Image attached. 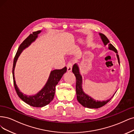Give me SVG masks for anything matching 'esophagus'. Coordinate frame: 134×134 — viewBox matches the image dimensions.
Returning <instances> with one entry per match:
<instances>
[{
    "label": "esophagus",
    "mask_w": 134,
    "mask_h": 134,
    "mask_svg": "<svg viewBox=\"0 0 134 134\" xmlns=\"http://www.w3.org/2000/svg\"><path fill=\"white\" fill-rule=\"evenodd\" d=\"M67 69L68 72H71L72 69V64L71 62H68L67 65Z\"/></svg>",
    "instance_id": "obj_1"
}]
</instances>
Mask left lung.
Returning a JSON list of instances; mask_svg holds the SVG:
<instances>
[{"mask_svg":"<svg viewBox=\"0 0 134 134\" xmlns=\"http://www.w3.org/2000/svg\"><path fill=\"white\" fill-rule=\"evenodd\" d=\"M99 35L102 40L104 44V46L108 45V48L110 50L114 51L116 53V57L118 58V61L119 64H120V60H119V57L118 55V53L117 51V49L115 48L112 44L110 43L108 39V38L104 35L99 33ZM72 72L73 74H75V76L76 78V94H77V100L82 105L88 108H92V109H97L99 108H100L103 106L104 105L107 103L109 102L111 98L114 97L115 94L116 93V91L114 94L113 96L109 99L106 100H98L93 99L91 97H90L87 94L85 93V92L83 91L82 88V77L80 73V67H79L77 64H75L73 66L72 68Z\"/></svg>","mask_w":134,"mask_h":134,"instance_id":"1","label":"left lung"}]
</instances>
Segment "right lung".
Masks as SVG:
<instances>
[{
    "label": "right lung",
    "mask_w": 134,
    "mask_h": 134,
    "mask_svg": "<svg viewBox=\"0 0 134 134\" xmlns=\"http://www.w3.org/2000/svg\"><path fill=\"white\" fill-rule=\"evenodd\" d=\"M42 31L39 30L32 32L21 43L18 48L16 55L14 59L13 67V77L14 87L19 97L29 105L34 107H43L48 104L54 98L55 94L56 86L60 81L63 75L67 71L66 67L61 70H54L51 71L50 75L45 85L37 94L32 96H27L24 94L19 90L18 87L14 76V70L18 59L24 49L29 47L31 43L36 40L38 35Z\"/></svg>",
    "instance_id": "add662e5"
}]
</instances>
